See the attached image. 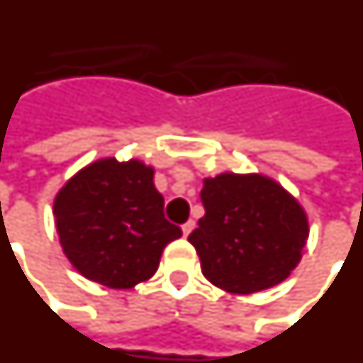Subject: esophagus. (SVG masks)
<instances>
[{
  "label": "esophagus",
  "mask_w": 363,
  "mask_h": 363,
  "mask_svg": "<svg viewBox=\"0 0 363 363\" xmlns=\"http://www.w3.org/2000/svg\"><path fill=\"white\" fill-rule=\"evenodd\" d=\"M194 227H196V223L192 221V219H189V221L184 223V225H182V233H184V236H189L190 233L194 230Z\"/></svg>",
  "instance_id": "obj_1"
}]
</instances>
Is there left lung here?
Here are the masks:
<instances>
[{
  "label": "left lung",
  "mask_w": 363,
  "mask_h": 363,
  "mask_svg": "<svg viewBox=\"0 0 363 363\" xmlns=\"http://www.w3.org/2000/svg\"><path fill=\"white\" fill-rule=\"evenodd\" d=\"M206 216L190 233L203 277L252 294L283 283L302 257L308 217L286 190L262 174L223 173L200 192Z\"/></svg>",
  "instance_id": "obj_1"
}]
</instances>
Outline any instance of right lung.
I'll use <instances>...</instances> for the list:
<instances>
[{
    "instance_id": "add662e5",
    "label": "right lung",
    "mask_w": 363,
    "mask_h": 363,
    "mask_svg": "<svg viewBox=\"0 0 363 363\" xmlns=\"http://www.w3.org/2000/svg\"><path fill=\"white\" fill-rule=\"evenodd\" d=\"M53 216L74 269L109 289L147 281L163 248L182 235L163 216L154 169L138 160L107 157L79 171L59 190Z\"/></svg>"
}]
</instances>
